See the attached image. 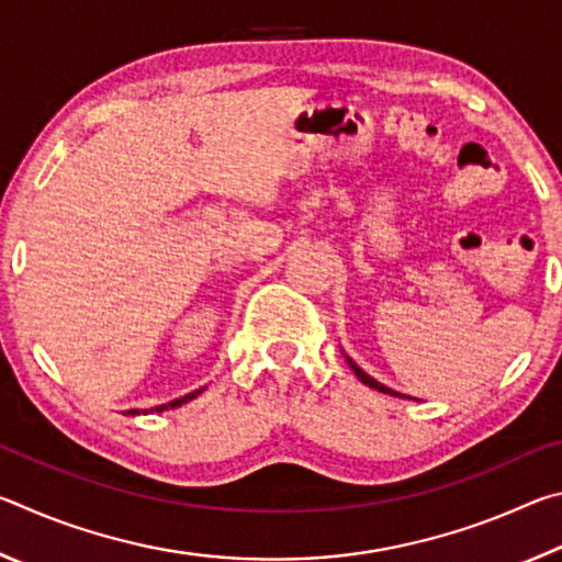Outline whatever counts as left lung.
<instances>
[{
	"label": "left lung",
	"instance_id": "left-lung-1",
	"mask_svg": "<svg viewBox=\"0 0 562 562\" xmlns=\"http://www.w3.org/2000/svg\"><path fill=\"white\" fill-rule=\"evenodd\" d=\"M349 367L351 369H355V374L361 379V382H364L367 386H372V389H376V392H384V394H392V396H402V394H396V392H392V389H389V386H384V384H379L376 382V379H372V376H369V374H364V372H361V369L355 364V361H351L349 359Z\"/></svg>",
	"mask_w": 562,
	"mask_h": 562
}]
</instances>
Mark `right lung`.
Segmentation results:
<instances>
[{"mask_svg":"<svg viewBox=\"0 0 562 562\" xmlns=\"http://www.w3.org/2000/svg\"><path fill=\"white\" fill-rule=\"evenodd\" d=\"M203 392V389H198V392H193V394H186L183 398H176V402H170V404H164V406H156V412H164V408H176V406H180V404H186V402H190V398H195L198 394H201ZM128 414H138V412H133V408H131V412Z\"/></svg>","mask_w":562,"mask_h":562,"instance_id":"obj_1","label":"right lung"}]
</instances>
